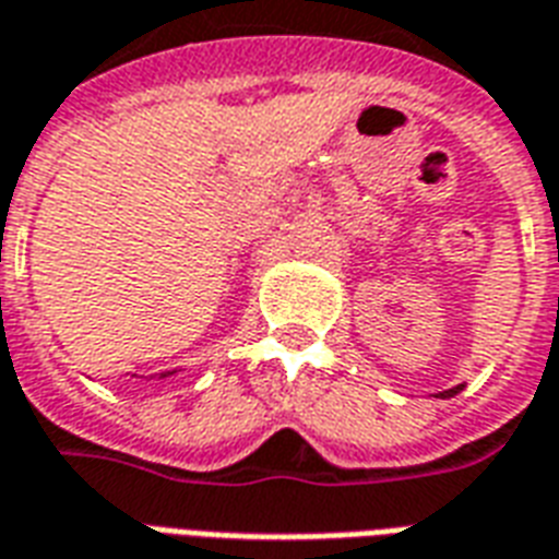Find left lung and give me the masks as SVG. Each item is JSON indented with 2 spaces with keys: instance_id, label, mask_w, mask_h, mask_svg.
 I'll return each instance as SVG.
<instances>
[{
  "instance_id": "8db88e82",
  "label": "left lung",
  "mask_w": 559,
  "mask_h": 559,
  "mask_svg": "<svg viewBox=\"0 0 559 559\" xmlns=\"http://www.w3.org/2000/svg\"><path fill=\"white\" fill-rule=\"evenodd\" d=\"M459 391H462V384H459V388H450V391H444V394H438V396H453L459 394Z\"/></svg>"
}]
</instances>
